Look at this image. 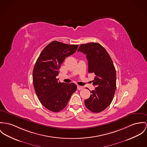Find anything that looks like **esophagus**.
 Returning a JSON list of instances; mask_svg holds the SVG:
<instances>
[{
    "instance_id": "esophagus-1",
    "label": "esophagus",
    "mask_w": 147,
    "mask_h": 147,
    "mask_svg": "<svg viewBox=\"0 0 147 147\" xmlns=\"http://www.w3.org/2000/svg\"><path fill=\"white\" fill-rule=\"evenodd\" d=\"M77 89H78V90H83V87H82V86H77Z\"/></svg>"
}]
</instances>
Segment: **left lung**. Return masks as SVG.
<instances>
[{
	"label": "left lung",
	"mask_w": 147,
	"mask_h": 147,
	"mask_svg": "<svg viewBox=\"0 0 147 147\" xmlns=\"http://www.w3.org/2000/svg\"><path fill=\"white\" fill-rule=\"evenodd\" d=\"M78 51L86 55L88 73L95 75L92 82L96 88L90 91V98L84 101L85 106L91 112L100 113L111 104L116 88V73L113 60L98 43L82 44Z\"/></svg>",
	"instance_id": "8db88e82"
}]
</instances>
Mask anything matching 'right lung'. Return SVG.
I'll return each instance as SVG.
<instances>
[{
  "mask_svg": "<svg viewBox=\"0 0 147 147\" xmlns=\"http://www.w3.org/2000/svg\"><path fill=\"white\" fill-rule=\"evenodd\" d=\"M78 46L52 41L41 51L35 63L32 73L35 92L41 104L52 112L64 109L77 89L74 83H61L56 77L65 59L73 54Z\"/></svg>",
  "mask_w": 147,
  "mask_h": 147,
  "instance_id": "1",
  "label": "right lung"
}]
</instances>
